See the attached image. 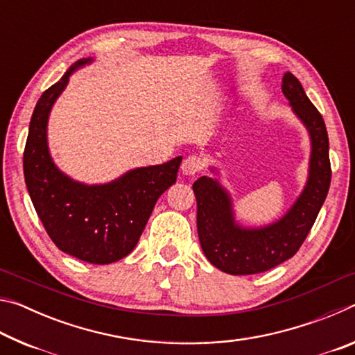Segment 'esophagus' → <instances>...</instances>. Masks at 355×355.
Segmentation results:
<instances>
[{
	"label": "esophagus",
	"instance_id": "1",
	"mask_svg": "<svg viewBox=\"0 0 355 355\" xmlns=\"http://www.w3.org/2000/svg\"><path fill=\"white\" fill-rule=\"evenodd\" d=\"M203 169V159L197 155H189L188 158H184L182 164V172L184 175H196Z\"/></svg>",
	"mask_w": 355,
	"mask_h": 355
}]
</instances>
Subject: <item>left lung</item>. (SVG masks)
Instances as JSON below:
<instances>
[{
    "mask_svg": "<svg viewBox=\"0 0 355 355\" xmlns=\"http://www.w3.org/2000/svg\"><path fill=\"white\" fill-rule=\"evenodd\" d=\"M282 92L307 128L311 144L307 183L293 207L272 224L243 227L236 222L232 197L219 180L200 177L192 184L202 250L213 266L227 274H258L291 258L307 238L327 197L332 171L324 119L290 71L282 80ZM211 171L216 172L213 167Z\"/></svg>",
    "mask_w": 355,
    "mask_h": 355,
    "instance_id": "1",
    "label": "left lung"
}]
</instances>
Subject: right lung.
I'll return each instance as SVG.
<instances>
[{"label":"right lung","instance_id":"add662e5","mask_svg":"<svg viewBox=\"0 0 355 355\" xmlns=\"http://www.w3.org/2000/svg\"><path fill=\"white\" fill-rule=\"evenodd\" d=\"M91 58L80 59L34 107L23 153L26 188L48 236L59 249L92 264H110L136 248L159 196L175 183L182 156L137 167L105 184L75 182L58 169L48 150L51 107L69 78Z\"/></svg>","mask_w":355,"mask_h":355}]
</instances>
